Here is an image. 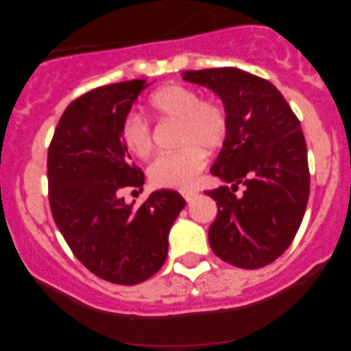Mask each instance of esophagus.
<instances>
[{"instance_id": "1", "label": "esophagus", "mask_w": 351, "mask_h": 351, "mask_svg": "<svg viewBox=\"0 0 351 351\" xmlns=\"http://www.w3.org/2000/svg\"><path fill=\"white\" fill-rule=\"evenodd\" d=\"M181 195H183V198L186 199L188 203H191V201L198 196V193L193 191V189H184V191H181Z\"/></svg>"}]
</instances>
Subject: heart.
Segmentation results:
<instances>
[{
	"label": "heart",
	"instance_id": "1",
	"mask_svg": "<svg viewBox=\"0 0 351 351\" xmlns=\"http://www.w3.org/2000/svg\"><path fill=\"white\" fill-rule=\"evenodd\" d=\"M148 107L158 119L178 122L176 147H180V150L160 155L150 165V181L158 188H191L206 165L204 152H215L226 138V110L213 100H201L198 92L178 84L153 92ZM120 134L127 150L136 158L145 160L152 155V130L142 117H127Z\"/></svg>",
	"mask_w": 351,
	"mask_h": 351
}]
</instances>
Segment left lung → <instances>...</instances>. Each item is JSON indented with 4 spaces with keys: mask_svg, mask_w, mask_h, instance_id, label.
<instances>
[{
    "mask_svg": "<svg viewBox=\"0 0 351 351\" xmlns=\"http://www.w3.org/2000/svg\"><path fill=\"white\" fill-rule=\"evenodd\" d=\"M223 102L228 134L211 173L231 186L206 191L217 204L209 245L224 263L259 269L274 263L299 231L310 175L300 122L269 80L237 67L184 71ZM243 186V195H236Z\"/></svg>",
    "mask_w": 351,
    "mask_h": 351,
    "instance_id": "8db88e82",
    "label": "left lung"
}]
</instances>
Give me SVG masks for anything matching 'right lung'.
<instances>
[{"instance_id":"1","label":"right lung","mask_w":351,"mask_h":351,"mask_svg":"<svg viewBox=\"0 0 351 351\" xmlns=\"http://www.w3.org/2000/svg\"><path fill=\"white\" fill-rule=\"evenodd\" d=\"M145 79L87 92L64 110L47 152L49 204L71 251L92 274L120 285L150 279L168 254V234L186 201L158 189L142 206L125 203L123 188L145 176L122 140V123Z\"/></svg>"}]
</instances>
